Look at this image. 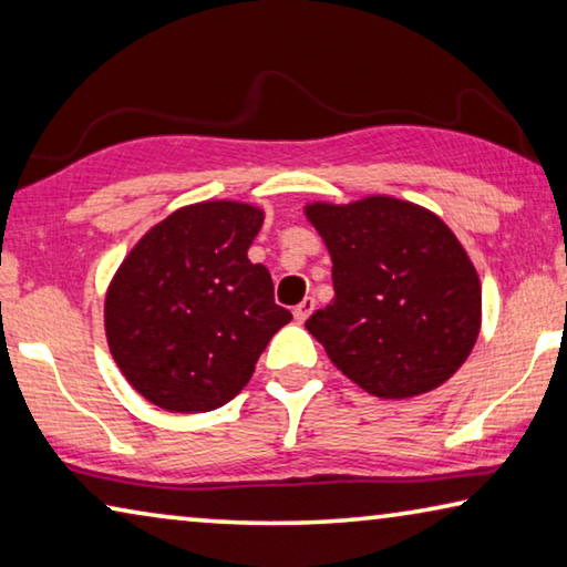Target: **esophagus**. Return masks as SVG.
Instances as JSON below:
<instances>
[{"instance_id":"esophagus-1","label":"esophagus","mask_w":567,"mask_h":567,"mask_svg":"<svg viewBox=\"0 0 567 567\" xmlns=\"http://www.w3.org/2000/svg\"><path fill=\"white\" fill-rule=\"evenodd\" d=\"M312 310H316V300H312V298H305V300L298 305V308L292 310V316H295V320H298V322H305V320L310 318V312H312Z\"/></svg>"}]
</instances>
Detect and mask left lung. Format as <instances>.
<instances>
[{
	"label": "left lung",
	"mask_w": 567,
	"mask_h": 567,
	"mask_svg": "<svg viewBox=\"0 0 567 567\" xmlns=\"http://www.w3.org/2000/svg\"><path fill=\"white\" fill-rule=\"evenodd\" d=\"M305 217L332 259L336 298L305 322L338 371L379 399L429 393L460 371L482 328V285L454 231L424 206L365 196Z\"/></svg>",
	"instance_id": "left-lung-1"
}]
</instances>
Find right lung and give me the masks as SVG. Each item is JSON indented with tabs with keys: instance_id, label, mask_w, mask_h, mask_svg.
I'll list each match as a JSON object with an SVG mask.
<instances>
[{
	"instance_id": "add662e5",
	"label": "right lung",
	"mask_w": 567,
	"mask_h": 567,
	"mask_svg": "<svg viewBox=\"0 0 567 567\" xmlns=\"http://www.w3.org/2000/svg\"><path fill=\"white\" fill-rule=\"evenodd\" d=\"M265 212L241 202L188 204L151 227L105 292L115 365L154 406L214 411L245 389L292 312L275 305L265 265L247 249Z\"/></svg>"
}]
</instances>
